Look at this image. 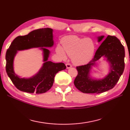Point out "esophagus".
<instances>
[{
  "label": "esophagus",
  "instance_id": "34e87169",
  "mask_svg": "<svg viewBox=\"0 0 130 130\" xmlns=\"http://www.w3.org/2000/svg\"><path fill=\"white\" fill-rule=\"evenodd\" d=\"M66 67L67 69H70V68H71L72 67V66L69 63H67L66 64Z\"/></svg>",
  "mask_w": 130,
  "mask_h": 130
}]
</instances>
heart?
<instances>
[{
  "instance_id": "b5f03b06",
  "label": "heart",
  "mask_w": 130,
  "mask_h": 130,
  "mask_svg": "<svg viewBox=\"0 0 130 130\" xmlns=\"http://www.w3.org/2000/svg\"><path fill=\"white\" fill-rule=\"evenodd\" d=\"M61 45L63 48L60 45H58L57 52L65 58V51L68 55L72 58V62L76 65L87 64L91 59L94 53V44L90 39L80 38L76 36H66L61 40Z\"/></svg>"
}]
</instances>
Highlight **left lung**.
<instances>
[{
	"label": "left lung",
	"mask_w": 130,
	"mask_h": 130,
	"mask_svg": "<svg viewBox=\"0 0 130 130\" xmlns=\"http://www.w3.org/2000/svg\"><path fill=\"white\" fill-rule=\"evenodd\" d=\"M104 38V36H98V42H101ZM102 57H104L109 64V72L102 79L93 78L90 75L92 67ZM124 48L120 40L115 36L108 35L96 50L90 62L76 67L78 74L75 79V86L86 94H99L112 89L124 71Z\"/></svg>",
	"instance_id": "8db88e82"
}]
</instances>
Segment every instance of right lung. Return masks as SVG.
<instances>
[{
	"instance_id": "add662e5",
	"label": "right lung",
	"mask_w": 130,
	"mask_h": 130,
	"mask_svg": "<svg viewBox=\"0 0 130 130\" xmlns=\"http://www.w3.org/2000/svg\"><path fill=\"white\" fill-rule=\"evenodd\" d=\"M53 29L50 28L35 29L28 35L19 36L11 43L6 52V72L13 85L18 90L28 93L42 94L52 87L54 77L59 71L66 69L63 63H53L48 61L50 51L47 48L54 45ZM33 47H40L43 52L41 69L35 76L30 78H20L14 73L13 61L18 51Z\"/></svg>"
}]
</instances>
